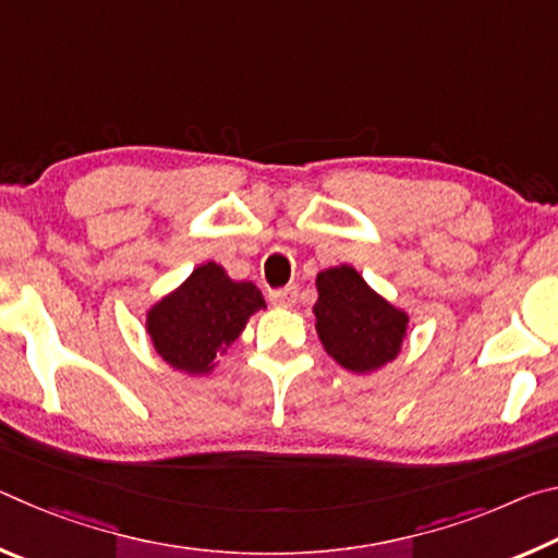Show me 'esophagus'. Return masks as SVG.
<instances>
[{
  "label": "esophagus",
  "mask_w": 558,
  "mask_h": 558,
  "mask_svg": "<svg viewBox=\"0 0 558 558\" xmlns=\"http://www.w3.org/2000/svg\"><path fill=\"white\" fill-rule=\"evenodd\" d=\"M298 302V288H282L270 292V305L276 307H292Z\"/></svg>",
  "instance_id": "esophagus-1"
}]
</instances>
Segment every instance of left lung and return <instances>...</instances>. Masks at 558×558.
Wrapping results in <instances>:
<instances>
[{
    "mask_svg": "<svg viewBox=\"0 0 558 558\" xmlns=\"http://www.w3.org/2000/svg\"><path fill=\"white\" fill-rule=\"evenodd\" d=\"M315 329L325 352L354 374H374L401 354L409 313L379 295L359 270L332 266L317 272Z\"/></svg>",
    "mask_w": 558,
    "mask_h": 558,
    "instance_id": "8db88e82",
    "label": "left lung"
}]
</instances>
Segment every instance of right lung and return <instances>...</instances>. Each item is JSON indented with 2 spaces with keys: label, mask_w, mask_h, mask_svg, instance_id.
<instances>
[{
  "label": "right lung",
  "mask_w": 558,
  "mask_h": 558,
  "mask_svg": "<svg viewBox=\"0 0 558 558\" xmlns=\"http://www.w3.org/2000/svg\"><path fill=\"white\" fill-rule=\"evenodd\" d=\"M258 310H266L260 290L248 280H231L219 263L209 260L149 305L145 329L165 364L204 376L219 366Z\"/></svg>",
  "instance_id": "right-lung-1"
}]
</instances>
